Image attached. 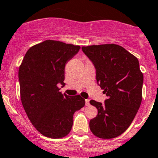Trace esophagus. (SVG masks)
<instances>
[{"instance_id":"esophagus-1","label":"esophagus","mask_w":158,"mask_h":158,"mask_svg":"<svg viewBox=\"0 0 158 158\" xmlns=\"http://www.w3.org/2000/svg\"><path fill=\"white\" fill-rule=\"evenodd\" d=\"M85 105L86 106H90V100H89V99H87V100H85Z\"/></svg>"}]
</instances>
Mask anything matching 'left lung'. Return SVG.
I'll use <instances>...</instances> for the list:
<instances>
[{
  "mask_svg": "<svg viewBox=\"0 0 158 158\" xmlns=\"http://www.w3.org/2000/svg\"><path fill=\"white\" fill-rule=\"evenodd\" d=\"M97 70V81L108 97L105 103L90 100L98 114L90 121L93 134L110 139L123 134L132 123L142 100L143 74L135 55L116 44L83 46Z\"/></svg>",
  "mask_w": 158,
  "mask_h": 158,
  "instance_id": "8db88e82",
  "label": "left lung"
}]
</instances>
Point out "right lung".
Masks as SVG:
<instances>
[{"mask_svg":"<svg viewBox=\"0 0 158 158\" xmlns=\"http://www.w3.org/2000/svg\"><path fill=\"white\" fill-rule=\"evenodd\" d=\"M79 45L45 40L30 47L19 68L20 98L32 126L44 136L61 139L71 131L73 115L85 105L80 95L60 92L64 85V66Z\"/></svg>","mask_w":158,"mask_h":158,"instance_id":"obj_1","label":"right lung"}]
</instances>
